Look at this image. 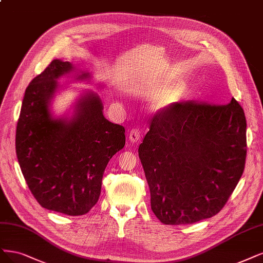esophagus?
Here are the masks:
<instances>
[{"instance_id": "esophagus-1", "label": "esophagus", "mask_w": 263, "mask_h": 263, "mask_svg": "<svg viewBox=\"0 0 263 263\" xmlns=\"http://www.w3.org/2000/svg\"><path fill=\"white\" fill-rule=\"evenodd\" d=\"M128 137L132 143H137L140 140L141 137V132L139 128H133L128 133Z\"/></svg>"}]
</instances>
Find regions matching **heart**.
Segmentation results:
<instances>
[{
    "mask_svg": "<svg viewBox=\"0 0 263 263\" xmlns=\"http://www.w3.org/2000/svg\"><path fill=\"white\" fill-rule=\"evenodd\" d=\"M184 92H185L184 86L179 84L168 87L157 97L155 103H153V108H155V110H162V108L173 105L174 103H176L177 101L180 100V99H182V97L184 96Z\"/></svg>",
    "mask_w": 263,
    "mask_h": 263,
    "instance_id": "obj_1",
    "label": "heart"
}]
</instances>
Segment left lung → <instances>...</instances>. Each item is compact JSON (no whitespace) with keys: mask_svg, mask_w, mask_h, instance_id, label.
Listing matches in <instances>:
<instances>
[{"mask_svg":"<svg viewBox=\"0 0 263 263\" xmlns=\"http://www.w3.org/2000/svg\"><path fill=\"white\" fill-rule=\"evenodd\" d=\"M246 126L234 98L176 102L151 117L138 153L162 223L193 224L223 209L245 168Z\"/></svg>","mask_w":263,"mask_h":263,"instance_id":"left-lung-1","label":"left lung"}]
</instances>
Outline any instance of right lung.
<instances>
[{
	"instance_id": "obj_1",
	"label": "right lung",
	"mask_w": 263,
	"mask_h": 263,
	"mask_svg": "<svg viewBox=\"0 0 263 263\" xmlns=\"http://www.w3.org/2000/svg\"><path fill=\"white\" fill-rule=\"evenodd\" d=\"M71 69L69 62L53 60L31 80L15 143L22 173L35 200L45 209L74 216L88 213L97 203L107 163L125 146V128L105 119L95 93L80 99L71 120L52 119L49 103L57 79Z\"/></svg>"
}]
</instances>
